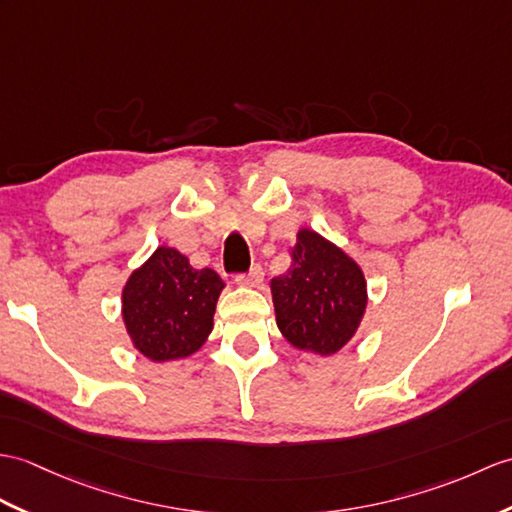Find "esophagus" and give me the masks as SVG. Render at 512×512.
Wrapping results in <instances>:
<instances>
[{
	"mask_svg": "<svg viewBox=\"0 0 512 512\" xmlns=\"http://www.w3.org/2000/svg\"><path fill=\"white\" fill-rule=\"evenodd\" d=\"M261 281H264V270H261V266H253L248 275L235 277V283L242 285V288H259Z\"/></svg>",
	"mask_w": 512,
	"mask_h": 512,
	"instance_id": "esophagus-1",
	"label": "esophagus"
}]
</instances>
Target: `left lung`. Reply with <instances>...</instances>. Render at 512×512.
Segmentation results:
<instances>
[{"mask_svg":"<svg viewBox=\"0 0 512 512\" xmlns=\"http://www.w3.org/2000/svg\"><path fill=\"white\" fill-rule=\"evenodd\" d=\"M288 272L270 281L277 327L294 349L334 355L349 344L366 312L358 261L312 229H299Z\"/></svg>","mask_w":512,"mask_h":512,"instance_id":"obj_1","label":"left lung"}]
</instances>
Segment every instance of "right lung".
I'll return each instance as SVG.
<instances>
[{"instance_id": "1", "label": "right lung", "mask_w": 512, "mask_h": 512, "mask_svg": "<svg viewBox=\"0 0 512 512\" xmlns=\"http://www.w3.org/2000/svg\"><path fill=\"white\" fill-rule=\"evenodd\" d=\"M222 290L216 270H196L176 248L157 246L122 290V320L133 349L152 362L194 355L211 334Z\"/></svg>"}]
</instances>
